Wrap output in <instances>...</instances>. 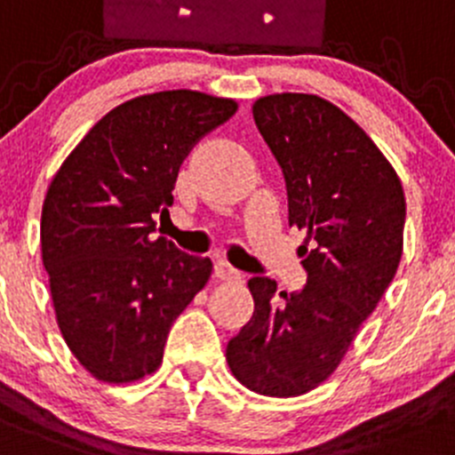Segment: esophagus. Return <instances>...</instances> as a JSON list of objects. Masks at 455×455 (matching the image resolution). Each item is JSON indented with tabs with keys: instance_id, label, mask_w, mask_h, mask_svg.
<instances>
[{
	"instance_id": "obj_1",
	"label": "esophagus",
	"mask_w": 455,
	"mask_h": 455,
	"mask_svg": "<svg viewBox=\"0 0 455 455\" xmlns=\"http://www.w3.org/2000/svg\"><path fill=\"white\" fill-rule=\"evenodd\" d=\"M213 275H215V280H220V282H233V280H240V273H237L235 268L231 267V264L222 262V259H220V262H215V271H213Z\"/></svg>"
}]
</instances>
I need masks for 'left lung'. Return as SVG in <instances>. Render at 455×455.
<instances>
[{
	"label": "left lung",
	"instance_id": "8db88e82",
	"mask_svg": "<svg viewBox=\"0 0 455 455\" xmlns=\"http://www.w3.org/2000/svg\"><path fill=\"white\" fill-rule=\"evenodd\" d=\"M253 120L282 166L289 227L307 233L299 293L251 277L253 315L231 338L237 382L295 398L338 369L403 258V182L373 140L331 101L308 92L255 100Z\"/></svg>",
	"mask_w": 455,
	"mask_h": 455
}]
</instances>
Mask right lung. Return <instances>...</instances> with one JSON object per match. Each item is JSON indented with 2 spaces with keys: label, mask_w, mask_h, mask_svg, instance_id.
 <instances>
[{
  "label": "right lung",
  "mask_w": 455,
  "mask_h": 455,
  "mask_svg": "<svg viewBox=\"0 0 455 455\" xmlns=\"http://www.w3.org/2000/svg\"><path fill=\"white\" fill-rule=\"evenodd\" d=\"M237 101L160 91L108 110L61 162L42 206V259L57 326L95 380L129 385L157 371L180 313L209 282V258L153 237L169 218L191 148Z\"/></svg>",
  "instance_id": "add662e5"
}]
</instances>
